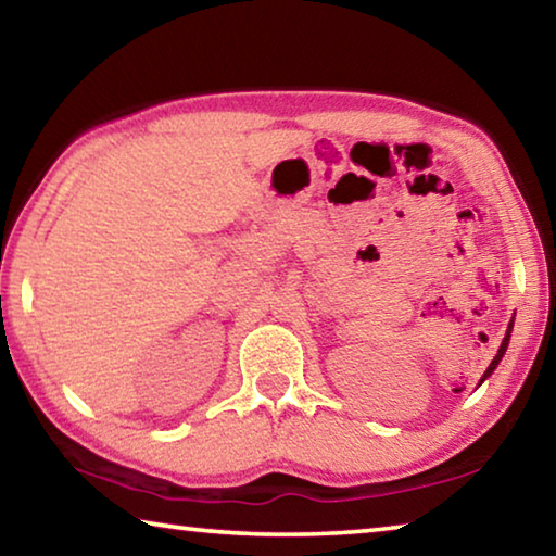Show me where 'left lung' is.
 Masks as SVG:
<instances>
[{"mask_svg": "<svg viewBox=\"0 0 556 556\" xmlns=\"http://www.w3.org/2000/svg\"><path fill=\"white\" fill-rule=\"evenodd\" d=\"M510 331H513V321H510V326H507V333H505V338H503V343H501V348H497V355L493 357V363L488 365V370H485V375H483V380L488 378V375H491L495 368H497V363H501V357L505 355V351H507V341H510ZM481 380V382H483Z\"/></svg>", "mask_w": 556, "mask_h": 556, "instance_id": "obj_1", "label": "left lung"}]
</instances>
